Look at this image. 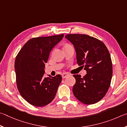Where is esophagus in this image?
Here are the masks:
<instances>
[{"label": "esophagus", "instance_id": "1", "mask_svg": "<svg viewBox=\"0 0 127 127\" xmlns=\"http://www.w3.org/2000/svg\"><path fill=\"white\" fill-rule=\"evenodd\" d=\"M70 76V75L68 74V73H63V74H62V78L63 79H65V78H66V77H67V76Z\"/></svg>", "mask_w": 127, "mask_h": 127}]
</instances>
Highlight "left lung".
<instances>
[{"mask_svg": "<svg viewBox=\"0 0 127 127\" xmlns=\"http://www.w3.org/2000/svg\"><path fill=\"white\" fill-rule=\"evenodd\" d=\"M65 38L74 46L77 64L87 71L83 77L73 75L76 79L73 93L84 104L96 103L103 98L110 85L113 68L109 52L103 42L90 35L69 34Z\"/></svg>", "mask_w": 127, "mask_h": 127, "instance_id": "left-lung-1", "label": "left lung"}]
</instances>
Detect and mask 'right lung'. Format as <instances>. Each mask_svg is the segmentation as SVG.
<instances>
[{
	"mask_svg": "<svg viewBox=\"0 0 127 127\" xmlns=\"http://www.w3.org/2000/svg\"><path fill=\"white\" fill-rule=\"evenodd\" d=\"M64 34L33 38L18 53L14 68L17 88L21 96L31 105L43 106L50 104L56 94L62 76L49 75L44 77V64L52 49Z\"/></svg>",
	"mask_w": 127,
	"mask_h": 127,
	"instance_id": "1",
	"label": "right lung"
}]
</instances>
